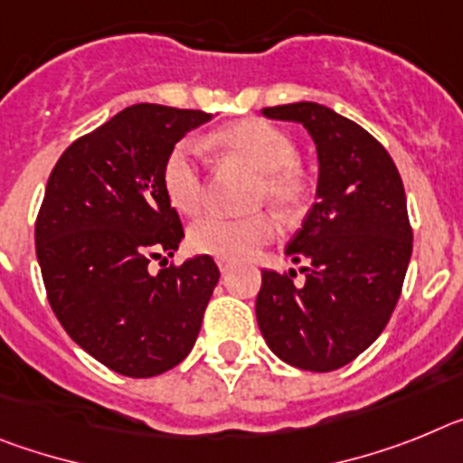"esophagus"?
<instances>
[{
    "mask_svg": "<svg viewBox=\"0 0 463 463\" xmlns=\"http://www.w3.org/2000/svg\"><path fill=\"white\" fill-rule=\"evenodd\" d=\"M219 270L221 275H226V272L231 270V263H228V260H219Z\"/></svg>",
    "mask_w": 463,
    "mask_h": 463,
    "instance_id": "1",
    "label": "esophagus"
}]
</instances>
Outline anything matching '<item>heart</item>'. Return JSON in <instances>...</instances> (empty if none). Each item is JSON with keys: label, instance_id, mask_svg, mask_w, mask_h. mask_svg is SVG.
I'll use <instances>...</instances> for the list:
<instances>
[{"label": "heart", "instance_id": "heart-1", "mask_svg": "<svg viewBox=\"0 0 463 463\" xmlns=\"http://www.w3.org/2000/svg\"><path fill=\"white\" fill-rule=\"evenodd\" d=\"M209 142L231 158L260 175L259 200L270 203L279 214H296L307 200L309 179L296 163V144L277 126L260 118L237 120L212 132ZM163 188L172 207L184 216H195L204 207V184L198 146L182 139L170 148L163 163ZM277 223L270 214L249 219L204 216L193 223L188 244L193 251L219 260H244L263 244L272 242Z\"/></svg>", "mask_w": 463, "mask_h": 463}]
</instances>
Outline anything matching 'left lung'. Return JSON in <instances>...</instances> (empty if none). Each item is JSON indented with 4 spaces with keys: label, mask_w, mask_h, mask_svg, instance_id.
I'll list each match as a JSON object with an SVG mask.
<instances>
[{
    "label": "left lung",
    "mask_w": 463,
    "mask_h": 463,
    "mask_svg": "<svg viewBox=\"0 0 463 463\" xmlns=\"http://www.w3.org/2000/svg\"><path fill=\"white\" fill-rule=\"evenodd\" d=\"M263 116L307 130L319 179L317 203L287 247L293 263H305V281L263 270L256 321L281 361L335 371L375 343L399 303L412 256L405 188L375 137L324 104H281Z\"/></svg>",
    "instance_id": "8db88e82"
}]
</instances>
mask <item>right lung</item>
Here are the masks:
<instances>
[{"mask_svg":"<svg viewBox=\"0 0 463 463\" xmlns=\"http://www.w3.org/2000/svg\"><path fill=\"white\" fill-rule=\"evenodd\" d=\"M214 118L198 109L132 104L76 139L53 167L34 244L55 317L114 373L154 377L198 340L219 281L207 254L148 272L184 240L163 188L170 148ZM163 265V263H160Z\"/></svg>","mask_w":463,"mask_h":463,"instance_id":"add662e5","label":"right lung"}]
</instances>
